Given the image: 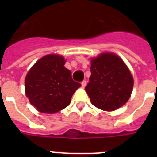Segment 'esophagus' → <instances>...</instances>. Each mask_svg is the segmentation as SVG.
<instances>
[{
	"label": "esophagus",
	"instance_id": "1",
	"mask_svg": "<svg viewBox=\"0 0 157 157\" xmlns=\"http://www.w3.org/2000/svg\"><path fill=\"white\" fill-rule=\"evenodd\" d=\"M86 84H87V81H81V86H82V87H86Z\"/></svg>",
	"mask_w": 157,
	"mask_h": 157
}]
</instances>
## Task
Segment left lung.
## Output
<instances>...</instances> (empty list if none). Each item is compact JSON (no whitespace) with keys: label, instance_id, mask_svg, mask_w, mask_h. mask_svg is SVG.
<instances>
[{"label":"left lung","instance_id":"1","mask_svg":"<svg viewBox=\"0 0 157 157\" xmlns=\"http://www.w3.org/2000/svg\"><path fill=\"white\" fill-rule=\"evenodd\" d=\"M90 71L86 91L94 106L104 111H114L129 100L134 80L117 55L105 53L92 59Z\"/></svg>","mask_w":157,"mask_h":157}]
</instances>
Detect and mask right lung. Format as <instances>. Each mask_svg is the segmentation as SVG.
<instances>
[{"mask_svg":"<svg viewBox=\"0 0 157 157\" xmlns=\"http://www.w3.org/2000/svg\"><path fill=\"white\" fill-rule=\"evenodd\" d=\"M65 60L57 54L43 57L34 64L25 79L26 95L40 112L52 114L67 107L81 84L72 80Z\"/></svg>","mask_w":157,"mask_h":157,"instance_id":"right-lung-1","label":"right lung"}]
</instances>
